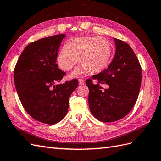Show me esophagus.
<instances>
[{
  "mask_svg": "<svg viewBox=\"0 0 161 161\" xmlns=\"http://www.w3.org/2000/svg\"><path fill=\"white\" fill-rule=\"evenodd\" d=\"M79 82L80 85H84L85 84V80L83 79H79Z\"/></svg>",
  "mask_w": 161,
  "mask_h": 161,
  "instance_id": "34e87169",
  "label": "esophagus"
}]
</instances>
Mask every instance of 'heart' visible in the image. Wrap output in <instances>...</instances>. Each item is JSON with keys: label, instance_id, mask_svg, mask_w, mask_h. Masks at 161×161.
Wrapping results in <instances>:
<instances>
[{"label": "heart", "instance_id": "obj_1", "mask_svg": "<svg viewBox=\"0 0 161 161\" xmlns=\"http://www.w3.org/2000/svg\"><path fill=\"white\" fill-rule=\"evenodd\" d=\"M111 54L109 42L100 37H82L72 42L69 46H64L58 56V64L63 70H70L75 65L80 55L81 65L72 72L78 76L90 70L98 72L108 66Z\"/></svg>", "mask_w": 161, "mask_h": 161}]
</instances>
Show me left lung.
<instances>
[{"label":"left lung","mask_w":161,"mask_h":161,"mask_svg":"<svg viewBox=\"0 0 161 161\" xmlns=\"http://www.w3.org/2000/svg\"><path fill=\"white\" fill-rule=\"evenodd\" d=\"M114 40L115 54L108 69L86 80L90 111L103 122L118 121L129 113L138 99L142 80V69L133 50L127 43ZM92 80L97 84L94 85ZM103 84L108 88L102 90L100 85Z\"/></svg>","instance_id":"left-lung-1"}]
</instances>
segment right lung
Returning <instances> with one entry per match:
<instances>
[{
    "label": "right lung",
    "mask_w": 161,
    "mask_h": 161,
    "mask_svg": "<svg viewBox=\"0 0 161 161\" xmlns=\"http://www.w3.org/2000/svg\"><path fill=\"white\" fill-rule=\"evenodd\" d=\"M65 34L42 38L24 49L14 70V81L22 105L31 118L50 125L66 116L69 97L79 85L74 79L56 84L66 73L56 63Z\"/></svg>",
    "instance_id": "1"
}]
</instances>
